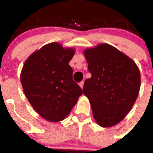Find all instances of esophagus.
<instances>
[{
  "label": "esophagus",
  "instance_id": "34e87169",
  "mask_svg": "<svg viewBox=\"0 0 153 153\" xmlns=\"http://www.w3.org/2000/svg\"><path fill=\"white\" fill-rule=\"evenodd\" d=\"M79 85H80V87H81V88H82V89H83V87H84V82H80V83H79Z\"/></svg>",
  "mask_w": 153,
  "mask_h": 153
}]
</instances>
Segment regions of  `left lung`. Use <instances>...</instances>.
I'll list each match as a JSON object with an SVG mask.
<instances>
[{
  "mask_svg": "<svg viewBox=\"0 0 153 153\" xmlns=\"http://www.w3.org/2000/svg\"><path fill=\"white\" fill-rule=\"evenodd\" d=\"M90 78L83 91L89 99L95 121L111 127L123 120L136 102L140 88V72L130 57L109 44L86 49Z\"/></svg>",
  "mask_w": 153,
  "mask_h": 153,
  "instance_id": "obj_1",
  "label": "left lung"
}]
</instances>
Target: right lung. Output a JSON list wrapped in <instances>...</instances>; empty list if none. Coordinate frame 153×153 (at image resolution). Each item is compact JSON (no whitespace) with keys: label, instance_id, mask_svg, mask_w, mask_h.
Listing matches in <instances>:
<instances>
[{"label":"right lung","instance_id":"right-lung-1","mask_svg":"<svg viewBox=\"0 0 153 153\" xmlns=\"http://www.w3.org/2000/svg\"><path fill=\"white\" fill-rule=\"evenodd\" d=\"M75 53L54 42L30 55L22 68L23 92L35 111L49 122H59L68 116L82 94L72 79L68 63Z\"/></svg>","mask_w":153,"mask_h":153}]
</instances>
